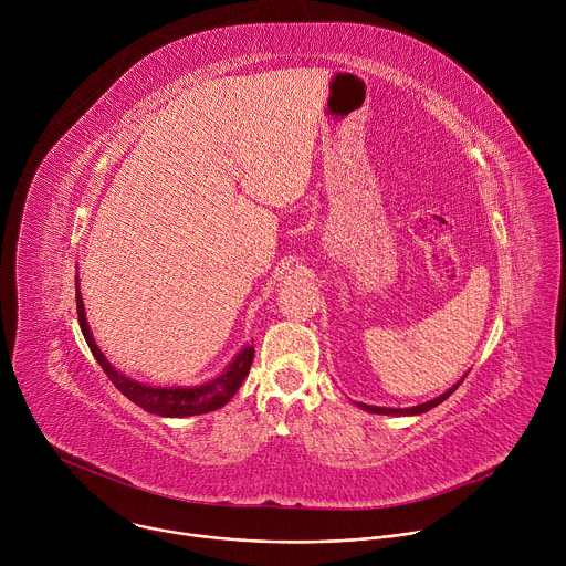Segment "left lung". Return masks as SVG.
<instances>
[{
	"label": "left lung",
	"mask_w": 566,
	"mask_h": 566,
	"mask_svg": "<svg viewBox=\"0 0 566 566\" xmlns=\"http://www.w3.org/2000/svg\"><path fill=\"white\" fill-rule=\"evenodd\" d=\"M461 385V380L457 382V385H452L448 391H443L441 396H437V398H432V400H428V402H421V406H417V408H376V406H365V402H358V408H363V410H367V412H371V415H396V417H410V415H423V412H428V410H432V408H437L439 402H443L457 387Z\"/></svg>",
	"instance_id": "8db88e82"
}]
</instances>
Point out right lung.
<instances>
[{"label": "right lung", "instance_id": "add662e5", "mask_svg": "<svg viewBox=\"0 0 566 566\" xmlns=\"http://www.w3.org/2000/svg\"><path fill=\"white\" fill-rule=\"evenodd\" d=\"M75 306H77L80 329H83V336H85L94 358L98 360V365L107 374V378L116 385V389L120 394H125L132 402H136L138 408H143L145 412L156 415V417L184 419V417H195V415H206V412L219 410L234 396V391L239 389L241 382H244V378L249 376V369L253 365L255 349L249 345L234 356V360L226 367L223 374H219L217 378H212L203 385H197V387H151V385L132 380L129 376L120 374L105 358V354L98 349V345L94 343V336L90 332V325H87L85 304H83V297H80V289H77V277H75Z\"/></svg>", "mask_w": 566, "mask_h": 566}]
</instances>
